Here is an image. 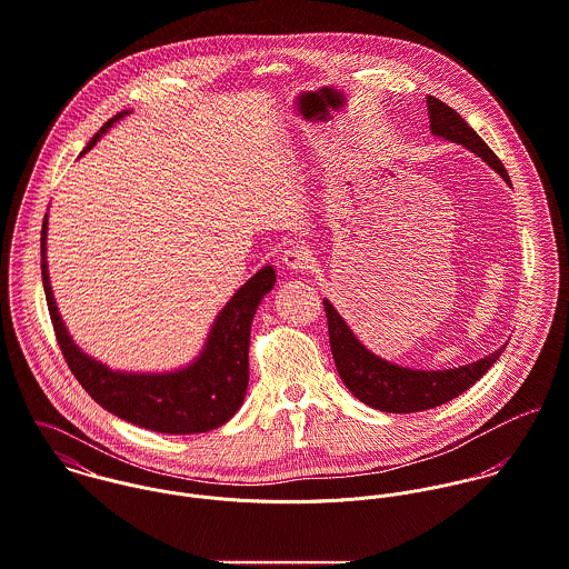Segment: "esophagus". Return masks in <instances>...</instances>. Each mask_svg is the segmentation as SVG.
Segmentation results:
<instances>
[{
    "label": "esophagus",
    "mask_w": 569,
    "mask_h": 569,
    "mask_svg": "<svg viewBox=\"0 0 569 569\" xmlns=\"http://www.w3.org/2000/svg\"><path fill=\"white\" fill-rule=\"evenodd\" d=\"M283 266L290 270H306L312 263V254L306 246H292L283 252Z\"/></svg>",
    "instance_id": "obj_1"
}]
</instances>
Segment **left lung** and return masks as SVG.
I'll return each instance as SVG.
<instances>
[{"label": "left lung", "instance_id": "obj_1", "mask_svg": "<svg viewBox=\"0 0 569 569\" xmlns=\"http://www.w3.org/2000/svg\"><path fill=\"white\" fill-rule=\"evenodd\" d=\"M427 110L433 136L466 147L468 151L479 156L490 169H495L506 180V184H510L508 171L501 160L453 108L436 97H427ZM323 306L328 315L330 347L342 382L360 402L385 413L427 411L453 400L459 393L470 389L499 360L506 349V345H501L492 353L453 369L402 367L376 356L371 349L358 341V337L351 332V328L330 299H323Z\"/></svg>", "mask_w": 569, "mask_h": 569}]
</instances>
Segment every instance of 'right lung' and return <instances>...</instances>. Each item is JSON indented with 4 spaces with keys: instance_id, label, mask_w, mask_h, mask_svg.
I'll return each instance as SVG.
<instances>
[{
    "instance_id": "obj_1",
    "label": "right lung",
    "mask_w": 569,
    "mask_h": 569,
    "mask_svg": "<svg viewBox=\"0 0 569 569\" xmlns=\"http://www.w3.org/2000/svg\"><path fill=\"white\" fill-rule=\"evenodd\" d=\"M129 110L110 118L81 151L86 156ZM79 156V158H81ZM48 213L41 224V279L59 347L81 387L110 413L136 427L189 436L227 425L239 411L248 387L250 326L261 299L274 288L272 266L254 272L218 312L200 353L173 371H120L86 353L70 337L54 301L48 272Z\"/></svg>"
}]
</instances>
